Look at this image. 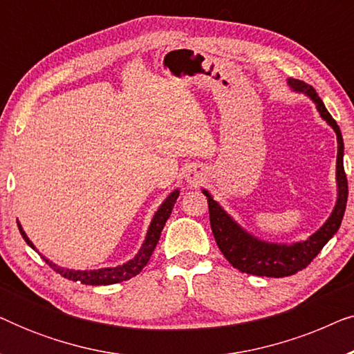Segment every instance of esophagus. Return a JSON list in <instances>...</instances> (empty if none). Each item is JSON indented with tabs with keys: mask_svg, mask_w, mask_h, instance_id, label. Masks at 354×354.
<instances>
[{
	"mask_svg": "<svg viewBox=\"0 0 354 354\" xmlns=\"http://www.w3.org/2000/svg\"><path fill=\"white\" fill-rule=\"evenodd\" d=\"M187 182L188 183H193V185H198V183H201L203 182V172H200V171L188 172Z\"/></svg>",
	"mask_w": 354,
	"mask_h": 354,
	"instance_id": "obj_1",
	"label": "esophagus"
}]
</instances>
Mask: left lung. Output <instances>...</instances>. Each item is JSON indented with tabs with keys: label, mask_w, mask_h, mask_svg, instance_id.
<instances>
[{
	"label": "left lung",
	"mask_w": 354,
	"mask_h": 354,
	"mask_svg": "<svg viewBox=\"0 0 354 354\" xmlns=\"http://www.w3.org/2000/svg\"><path fill=\"white\" fill-rule=\"evenodd\" d=\"M290 86L295 91L306 93L314 103L322 119H326L337 133L338 142V154H337V185H338V198L333 212L328 217L326 224L313 234L306 241H298L293 245H277L261 241L245 232L227 212L222 209L217 201L206 190L203 193L207 196V206H209V221L211 229L214 234L216 243L225 256V259L239 269L240 272H246L251 275H259V277H288L308 268L311 261L321 253L328 240L337 234L340 229L343 214L346 209L348 200V180L345 167H343V138L340 127H338L335 119L326 109L322 100L319 98L316 90L311 85L304 84L301 80H288Z\"/></svg>",
	"instance_id": "left-lung-1"
}]
</instances>
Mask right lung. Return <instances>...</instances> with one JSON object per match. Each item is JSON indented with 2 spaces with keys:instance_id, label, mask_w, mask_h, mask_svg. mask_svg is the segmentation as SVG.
Masks as SVG:
<instances>
[{
  "instance_id": "add662e5",
  "label": "right lung",
  "mask_w": 354,
  "mask_h": 354,
  "mask_svg": "<svg viewBox=\"0 0 354 354\" xmlns=\"http://www.w3.org/2000/svg\"><path fill=\"white\" fill-rule=\"evenodd\" d=\"M177 198H178V190L172 192L171 195L167 196V200L159 206L158 212L154 214L151 221V225H149L148 229L147 240H145L143 246L140 248L138 254L135 256L133 259H130L129 263L118 266V268H106V269H98V270H71V269H64V268H59V266L53 264L51 261H48L45 258V256H43V259L46 261V264L50 266L53 270H56L57 274H61L64 279L72 280V282H80L85 285H111V283L124 282V280L132 279L137 274L142 272V269L148 264L154 248H156L159 236H161L164 225H166V221L169 219V216H171L172 207L176 205ZM17 225H19V232H21L22 239L33 248V243L27 239L26 232L22 230L21 224Z\"/></svg>"
}]
</instances>
